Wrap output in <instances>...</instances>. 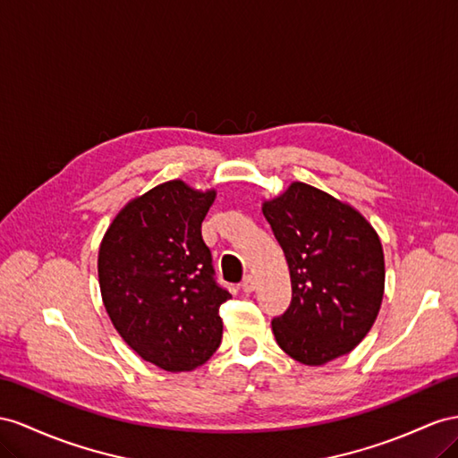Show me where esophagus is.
<instances>
[{"label":"esophagus","instance_id":"1","mask_svg":"<svg viewBox=\"0 0 458 458\" xmlns=\"http://www.w3.org/2000/svg\"><path fill=\"white\" fill-rule=\"evenodd\" d=\"M242 290H243V292H248V294H250V292H253V290H255V278H253L251 275H248V276L243 278Z\"/></svg>","mask_w":458,"mask_h":458}]
</instances>
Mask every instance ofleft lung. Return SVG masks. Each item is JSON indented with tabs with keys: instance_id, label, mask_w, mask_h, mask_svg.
Segmentation results:
<instances>
[{
	"instance_id": "8db88e82",
	"label": "left lung",
	"mask_w": 458,
	"mask_h": 458,
	"mask_svg": "<svg viewBox=\"0 0 458 458\" xmlns=\"http://www.w3.org/2000/svg\"><path fill=\"white\" fill-rule=\"evenodd\" d=\"M263 215L292 280L290 306L271 323L278 346L306 366L348 354L381 308L379 236L356 208L301 182L267 201Z\"/></svg>"
}]
</instances>
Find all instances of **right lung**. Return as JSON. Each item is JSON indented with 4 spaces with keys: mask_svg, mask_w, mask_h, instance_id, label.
I'll return each instance as SVG.
<instances>
[{
    "mask_svg": "<svg viewBox=\"0 0 458 458\" xmlns=\"http://www.w3.org/2000/svg\"><path fill=\"white\" fill-rule=\"evenodd\" d=\"M215 195L160 183L127 203L100 243L104 308L129 348L166 371L203 366L222 341L218 310L232 296L201 238Z\"/></svg>",
    "mask_w": 458,
    "mask_h": 458,
    "instance_id": "obj_1",
    "label": "right lung"
}]
</instances>
